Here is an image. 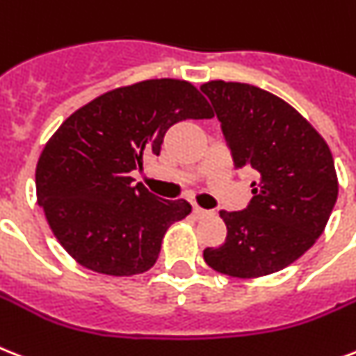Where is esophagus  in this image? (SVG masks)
<instances>
[{"instance_id":"1","label":"esophagus","mask_w":356,"mask_h":356,"mask_svg":"<svg viewBox=\"0 0 356 356\" xmlns=\"http://www.w3.org/2000/svg\"><path fill=\"white\" fill-rule=\"evenodd\" d=\"M210 213H212V210H204V208L201 207H193V216H195V218H207Z\"/></svg>"}]
</instances>
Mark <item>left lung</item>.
<instances>
[{
	"mask_svg": "<svg viewBox=\"0 0 356 356\" xmlns=\"http://www.w3.org/2000/svg\"><path fill=\"white\" fill-rule=\"evenodd\" d=\"M221 122L234 166L256 172L252 199L221 212L227 239L204 248V261L236 278L278 273L322 236L338 195L331 149L282 98L250 83L201 86Z\"/></svg>",
	"mask_w": 356,
	"mask_h": 356,
	"instance_id": "1",
	"label": "left lung"
}]
</instances>
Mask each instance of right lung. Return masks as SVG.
Here are the masks:
<instances>
[{"mask_svg":"<svg viewBox=\"0 0 356 356\" xmlns=\"http://www.w3.org/2000/svg\"><path fill=\"white\" fill-rule=\"evenodd\" d=\"M190 82L161 78L113 89L74 111L36 166L38 204L69 256L89 270L133 276L155 265L168 227L192 212L131 177L173 124L212 118Z\"/></svg>","mask_w":356,"mask_h":356,"instance_id":"1","label":"right lung"}]
</instances>
